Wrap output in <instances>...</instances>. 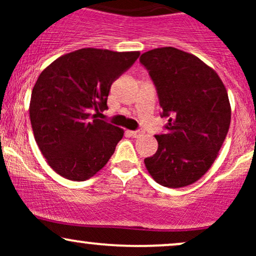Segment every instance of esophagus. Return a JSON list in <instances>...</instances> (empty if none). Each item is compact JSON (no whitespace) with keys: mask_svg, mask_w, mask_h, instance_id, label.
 Listing matches in <instances>:
<instances>
[{"mask_svg":"<svg viewBox=\"0 0 256 256\" xmlns=\"http://www.w3.org/2000/svg\"><path fill=\"white\" fill-rule=\"evenodd\" d=\"M128 134H130L131 137L134 138H138L140 137L143 134V131H128Z\"/></svg>","mask_w":256,"mask_h":256,"instance_id":"34e87169","label":"esophagus"}]
</instances>
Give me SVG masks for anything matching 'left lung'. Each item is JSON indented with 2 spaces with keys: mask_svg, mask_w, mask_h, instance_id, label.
<instances>
[{
  "mask_svg": "<svg viewBox=\"0 0 256 256\" xmlns=\"http://www.w3.org/2000/svg\"><path fill=\"white\" fill-rule=\"evenodd\" d=\"M156 86L162 116H170L165 134L155 136L158 152L144 158L156 183L183 188L210 168L231 122L224 83L212 67L173 46L140 55Z\"/></svg>",
  "mask_w": 256,
  "mask_h": 256,
  "instance_id": "8db88e82",
  "label": "left lung"
}]
</instances>
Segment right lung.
Returning <instances> with one entry per match:
<instances>
[{"label": "right lung", "mask_w": 256, "mask_h": 256, "mask_svg": "<svg viewBox=\"0 0 256 256\" xmlns=\"http://www.w3.org/2000/svg\"><path fill=\"white\" fill-rule=\"evenodd\" d=\"M140 52L78 49L52 61L31 94L34 136L48 165L61 177L86 180L104 168L124 130L98 119L110 85ZM96 114L92 116V112Z\"/></svg>", "instance_id": "1"}]
</instances>
